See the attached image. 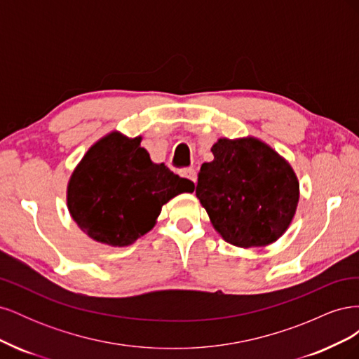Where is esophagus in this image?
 Wrapping results in <instances>:
<instances>
[{"label":"esophagus","mask_w":359,"mask_h":359,"mask_svg":"<svg viewBox=\"0 0 359 359\" xmlns=\"http://www.w3.org/2000/svg\"><path fill=\"white\" fill-rule=\"evenodd\" d=\"M181 177H182V178H186V180H189V181H191L193 184H196V180H198L196 170H194L193 168L182 169V170H181Z\"/></svg>","instance_id":"obj_1"}]
</instances>
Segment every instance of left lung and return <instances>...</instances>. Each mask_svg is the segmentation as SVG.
<instances>
[{
  "mask_svg": "<svg viewBox=\"0 0 359 359\" xmlns=\"http://www.w3.org/2000/svg\"><path fill=\"white\" fill-rule=\"evenodd\" d=\"M203 163L196 196L214 229L232 245L277 241L297 211L299 182L289 163L255 137L219 139Z\"/></svg>",
  "mask_w": 359,
  "mask_h": 359,
  "instance_id": "1",
  "label": "left lung"
}]
</instances>
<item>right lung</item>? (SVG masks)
<instances>
[{"instance_id": "add662e5", "label": "right lung", "mask_w": 359, "mask_h": 359, "mask_svg": "<svg viewBox=\"0 0 359 359\" xmlns=\"http://www.w3.org/2000/svg\"><path fill=\"white\" fill-rule=\"evenodd\" d=\"M194 184L151 161L140 137L118 132L93 145L67 187L73 220L94 241L124 247L153 229L161 206Z\"/></svg>"}]
</instances>
